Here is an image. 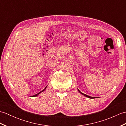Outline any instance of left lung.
<instances>
[{
    "label": "left lung",
    "mask_w": 126,
    "mask_h": 126,
    "mask_svg": "<svg viewBox=\"0 0 126 126\" xmlns=\"http://www.w3.org/2000/svg\"><path fill=\"white\" fill-rule=\"evenodd\" d=\"M79 92L81 94H82V95H83L84 96H86V97H88V98H95V97H92V96H88V95H85V94H83V93H81V92H80V91L79 90Z\"/></svg>",
    "instance_id": "obj_1"
}]
</instances>
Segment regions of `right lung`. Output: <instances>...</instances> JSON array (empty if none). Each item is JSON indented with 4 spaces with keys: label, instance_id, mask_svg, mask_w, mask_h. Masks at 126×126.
<instances>
[{
    "label": "right lung",
    "instance_id": "1",
    "mask_svg": "<svg viewBox=\"0 0 126 126\" xmlns=\"http://www.w3.org/2000/svg\"><path fill=\"white\" fill-rule=\"evenodd\" d=\"M46 88H47V87H45V89H43V90L42 91H41V92H39V93H38V94H36V95H34L32 96V97H34V96H37V95H38L39 94H40V93H42V92H43V91H44V90H45V89H46Z\"/></svg>",
    "mask_w": 126,
    "mask_h": 126
}]
</instances>
